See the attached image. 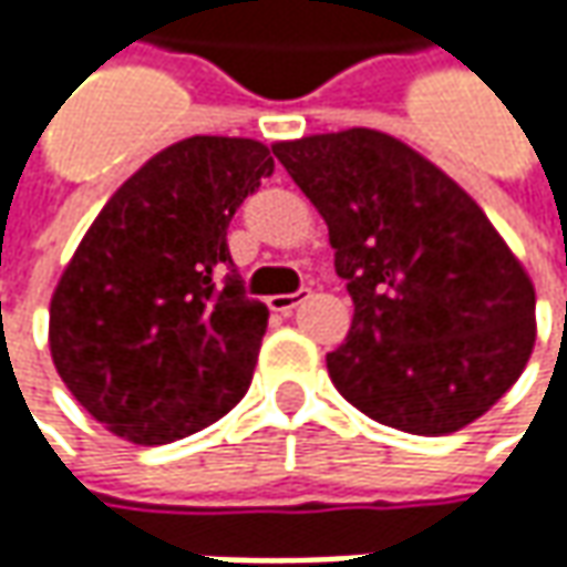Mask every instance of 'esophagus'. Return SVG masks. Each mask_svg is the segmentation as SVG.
I'll use <instances>...</instances> for the list:
<instances>
[{
    "mask_svg": "<svg viewBox=\"0 0 567 567\" xmlns=\"http://www.w3.org/2000/svg\"><path fill=\"white\" fill-rule=\"evenodd\" d=\"M309 296H312V290H309V287H302V290H296V293L271 296V299H268V306H271L274 312H280V316H290L296 306H299V302H306Z\"/></svg>",
    "mask_w": 567,
    "mask_h": 567,
    "instance_id": "esophagus-1",
    "label": "esophagus"
}]
</instances>
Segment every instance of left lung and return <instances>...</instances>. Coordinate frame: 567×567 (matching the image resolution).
Here are the masks:
<instances>
[{
  "label": "left lung",
  "instance_id": "8db88e82",
  "mask_svg": "<svg viewBox=\"0 0 567 567\" xmlns=\"http://www.w3.org/2000/svg\"><path fill=\"white\" fill-rule=\"evenodd\" d=\"M328 224L353 299L331 381L375 423L445 435L483 416L530 360L536 296L489 217L398 138L350 128L274 144Z\"/></svg>",
  "mask_w": 567,
  "mask_h": 567
}]
</instances>
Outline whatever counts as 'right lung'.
Wrapping results in <instances>:
<instances>
[{
	"instance_id": "1",
	"label": "right lung",
	"mask_w": 567,
	"mask_h": 567,
	"mask_svg": "<svg viewBox=\"0 0 567 567\" xmlns=\"http://www.w3.org/2000/svg\"><path fill=\"white\" fill-rule=\"evenodd\" d=\"M274 173L251 138L195 135L103 205L50 302L55 372L135 445H166L246 398L268 306L233 268V214Z\"/></svg>"
}]
</instances>
